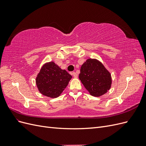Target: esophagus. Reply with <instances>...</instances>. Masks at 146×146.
Instances as JSON below:
<instances>
[{"label": "esophagus", "instance_id": "esophagus-1", "mask_svg": "<svg viewBox=\"0 0 146 146\" xmlns=\"http://www.w3.org/2000/svg\"><path fill=\"white\" fill-rule=\"evenodd\" d=\"M72 76H73V77H75V78H77V76H78V75H77V73H76V72H72Z\"/></svg>", "mask_w": 146, "mask_h": 146}]
</instances>
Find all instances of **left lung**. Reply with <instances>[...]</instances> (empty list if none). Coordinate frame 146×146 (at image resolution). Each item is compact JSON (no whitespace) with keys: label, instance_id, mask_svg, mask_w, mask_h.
<instances>
[{"label":"left lung","instance_id":"left-lung-1","mask_svg":"<svg viewBox=\"0 0 146 146\" xmlns=\"http://www.w3.org/2000/svg\"><path fill=\"white\" fill-rule=\"evenodd\" d=\"M78 77L86 90L94 97L104 95L111 86V74L96 58H88L83 63Z\"/></svg>","mask_w":146,"mask_h":146}]
</instances>
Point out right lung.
I'll list each match as a JSON object with an SVG mask.
<instances>
[{
	"label": "right lung",
	"instance_id": "1",
	"mask_svg": "<svg viewBox=\"0 0 146 146\" xmlns=\"http://www.w3.org/2000/svg\"><path fill=\"white\" fill-rule=\"evenodd\" d=\"M72 76L54 61L44 64L36 77L38 90L50 98H58L68 86Z\"/></svg>",
	"mask_w": 146,
	"mask_h": 146
}]
</instances>
